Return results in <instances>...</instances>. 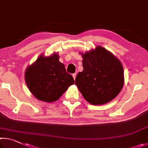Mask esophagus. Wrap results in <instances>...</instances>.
Returning a JSON list of instances; mask_svg holds the SVG:
<instances>
[{
	"label": "esophagus",
	"instance_id": "34e87169",
	"mask_svg": "<svg viewBox=\"0 0 148 148\" xmlns=\"http://www.w3.org/2000/svg\"><path fill=\"white\" fill-rule=\"evenodd\" d=\"M76 75H77V74H76V73H73V74L72 75V76H73V77L74 80L75 79V78H76Z\"/></svg>",
	"mask_w": 148,
	"mask_h": 148
}]
</instances>
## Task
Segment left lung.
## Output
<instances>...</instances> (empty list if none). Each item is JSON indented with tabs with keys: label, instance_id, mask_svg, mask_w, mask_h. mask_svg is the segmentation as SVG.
Segmentation results:
<instances>
[{
	"label": "left lung",
	"instance_id": "1",
	"mask_svg": "<svg viewBox=\"0 0 148 148\" xmlns=\"http://www.w3.org/2000/svg\"><path fill=\"white\" fill-rule=\"evenodd\" d=\"M82 56L83 71L77 75L75 84L82 96L92 105L110 101L123 86L121 62L102 47H97Z\"/></svg>",
	"mask_w": 148,
	"mask_h": 148
}]
</instances>
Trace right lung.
<instances>
[{
	"mask_svg": "<svg viewBox=\"0 0 148 148\" xmlns=\"http://www.w3.org/2000/svg\"><path fill=\"white\" fill-rule=\"evenodd\" d=\"M25 81L30 92L38 99L45 102L58 100L74 79L66 72L57 54L49 57L41 56L25 73Z\"/></svg>",
	"mask_w": 148,
	"mask_h": 148,
	"instance_id": "add662e5",
	"label": "right lung"
}]
</instances>
